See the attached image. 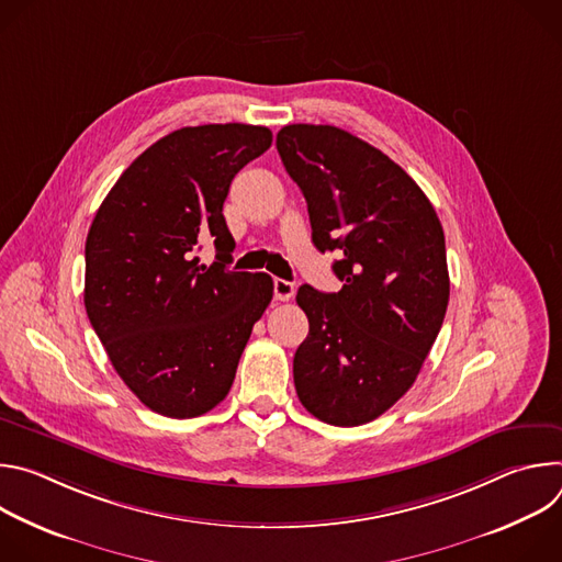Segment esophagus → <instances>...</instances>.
<instances>
[{
	"label": "esophagus",
	"instance_id": "esophagus-1",
	"mask_svg": "<svg viewBox=\"0 0 562 562\" xmlns=\"http://www.w3.org/2000/svg\"><path fill=\"white\" fill-rule=\"evenodd\" d=\"M293 293H295V284H293V282L282 280V278H276V280H273V295H276V300L286 302V300L293 297Z\"/></svg>",
	"mask_w": 562,
	"mask_h": 562
}]
</instances>
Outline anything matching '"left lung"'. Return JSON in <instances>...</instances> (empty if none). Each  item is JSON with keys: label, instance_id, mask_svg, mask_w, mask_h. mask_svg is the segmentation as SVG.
Segmentation results:
<instances>
[{"label": "left lung", "instance_id": "8db88e82", "mask_svg": "<svg viewBox=\"0 0 562 562\" xmlns=\"http://www.w3.org/2000/svg\"><path fill=\"white\" fill-rule=\"evenodd\" d=\"M276 146L315 249L340 254L338 293L302 284L295 295L308 317L295 391L317 420L358 427L409 391L438 338L449 302L442 224L393 159L338 126L289 124Z\"/></svg>", "mask_w": 562, "mask_h": 562}]
</instances>
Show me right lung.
<instances>
[{
	"label": "right lung",
	"instance_id": "1",
	"mask_svg": "<svg viewBox=\"0 0 562 562\" xmlns=\"http://www.w3.org/2000/svg\"><path fill=\"white\" fill-rule=\"evenodd\" d=\"M273 142L267 126L178 128L120 176L87 237L85 306L111 364L150 412L195 418L226 397L254 325L273 297L267 273L228 271L222 215L237 171ZM213 238L211 268L194 256Z\"/></svg>",
	"mask_w": 562,
	"mask_h": 562
}]
</instances>
